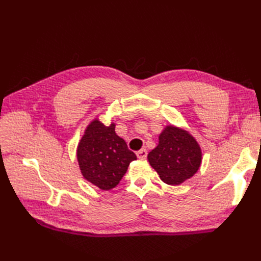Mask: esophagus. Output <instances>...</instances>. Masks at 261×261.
<instances>
[{
  "instance_id": "1",
  "label": "esophagus",
  "mask_w": 261,
  "mask_h": 261,
  "mask_svg": "<svg viewBox=\"0 0 261 261\" xmlns=\"http://www.w3.org/2000/svg\"><path fill=\"white\" fill-rule=\"evenodd\" d=\"M136 154H137V158L138 159H141V160H145L146 158H147V150L146 149H140L139 151H137L136 152Z\"/></svg>"
}]
</instances>
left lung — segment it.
<instances>
[{
  "label": "left lung",
  "mask_w": 261,
  "mask_h": 261,
  "mask_svg": "<svg viewBox=\"0 0 261 261\" xmlns=\"http://www.w3.org/2000/svg\"><path fill=\"white\" fill-rule=\"evenodd\" d=\"M202 152L189 132L168 125L159 135V144L148 153L149 164L168 185H179L199 170Z\"/></svg>",
  "instance_id": "left-lung-1"
}]
</instances>
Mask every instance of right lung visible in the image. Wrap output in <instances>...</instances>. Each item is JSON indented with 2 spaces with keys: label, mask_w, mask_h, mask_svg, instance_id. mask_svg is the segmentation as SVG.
<instances>
[{
  "label": "right lung",
  "mask_w": 261,
  "mask_h": 261,
  "mask_svg": "<svg viewBox=\"0 0 261 261\" xmlns=\"http://www.w3.org/2000/svg\"><path fill=\"white\" fill-rule=\"evenodd\" d=\"M137 156L115 133V123L106 126L94 118L77 147V161L85 179L102 191L114 188Z\"/></svg>",
  "instance_id": "right-lung-1"
}]
</instances>
